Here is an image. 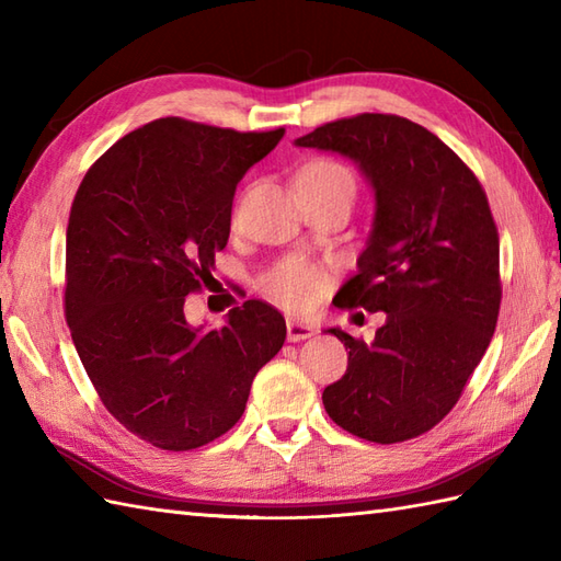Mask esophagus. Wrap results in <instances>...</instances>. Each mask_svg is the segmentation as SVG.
Here are the masks:
<instances>
[{
  "label": "esophagus",
  "instance_id": "obj_1",
  "mask_svg": "<svg viewBox=\"0 0 561 561\" xmlns=\"http://www.w3.org/2000/svg\"><path fill=\"white\" fill-rule=\"evenodd\" d=\"M316 335V328L301 323V320H287V340L289 342H304Z\"/></svg>",
  "mask_w": 561,
  "mask_h": 561
}]
</instances>
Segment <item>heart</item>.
<instances>
[{
  "label": "heart",
  "mask_w": 561,
  "mask_h": 561,
  "mask_svg": "<svg viewBox=\"0 0 561 561\" xmlns=\"http://www.w3.org/2000/svg\"><path fill=\"white\" fill-rule=\"evenodd\" d=\"M301 183L344 187L350 190L352 195L356 190L354 173L344 163L332 161V159H318L313 163H308L301 173ZM318 287H320V274L299 260L284 262V265L274 270L265 282V291L270 299L277 301L284 308H289V311H301V308L311 304L316 299Z\"/></svg>",
  "instance_id": "obj_1"
}]
</instances>
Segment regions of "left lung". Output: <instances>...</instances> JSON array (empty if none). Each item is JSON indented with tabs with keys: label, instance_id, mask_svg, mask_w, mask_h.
I'll return each instance as SVG.
<instances>
[{
	"label": "left lung",
	"instance_id": "1",
	"mask_svg": "<svg viewBox=\"0 0 561 561\" xmlns=\"http://www.w3.org/2000/svg\"><path fill=\"white\" fill-rule=\"evenodd\" d=\"M296 147L352 159L376 214L340 308L383 311L371 344L330 328L347 374L323 390L330 420L374 444L434 428L456 408L494 335L502 279L499 233L478 178L426 127L362 113L316 127Z\"/></svg>",
	"mask_w": 561,
	"mask_h": 561
}]
</instances>
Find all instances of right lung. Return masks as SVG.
Returning <instances> with one entry per match:
<instances>
[{
  "instance_id": "1",
  "label": "right lung",
  "mask_w": 561,
  "mask_h": 561,
  "mask_svg": "<svg viewBox=\"0 0 561 561\" xmlns=\"http://www.w3.org/2000/svg\"><path fill=\"white\" fill-rule=\"evenodd\" d=\"M282 137L161 117L117 139L71 202V340L105 410L151 446L193 450L229 432L287 340L282 313L257 299L219 330L183 311L214 279L238 181Z\"/></svg>"
}]
</instances>
